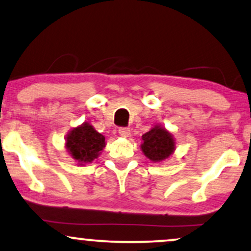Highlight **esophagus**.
<instances>
[{"mask_svg": "<svg viewBox=\"0 0 251 251\" xmlns=\"http://www.w3.org/2000/svg\"><path fill=\"white\" fill-rule=\"evenodd\" d=\"M119 133L122 137H128L130 135V129L128 126H121V128H119Z\"/></svg>", "mask_w": 251, "mask_h": 251, "instance_id": "esophagus-1", "label": "esophagus"}]
</instances>
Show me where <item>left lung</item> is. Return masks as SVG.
I'll return each mask as SVG.
<instances>
[{
    "label": "left lung",
    "mask_w": 251,
    "mask_h": 251,
    "mask_svg": "<svg viewBox=\"0 0 251 251\" xmlns=\"http://www.w3.org/2000/svg\"><path fill=\"white\" fill-rule=\"evenodd\" d=\"M142 151L151 161H161L173 153L174 139L167 130L155 126L149 132L143 135Z\"/></svg>",
    "instance_id": "obj_1"
}]
</instances>
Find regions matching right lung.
I'll use <instances>...</instances> for the list:
<instances>
[{
  "instance_id": "obj_1",
  "label": "right lung",
  "mask_w": 251,
  "mask_h": 251,
  "mask_svg": "<svg viewBox=\"0 0 251 251\" xmlns=\"http://www.w3.org/2000/svg\"><path fill=\"white\" fill-rule=\"evenodd\" d=\"M66 146L75 160L83 165L98 158L105 146V137L89 123H84L71 130L67 137Z\"/></svg>"
}]
</instances>
